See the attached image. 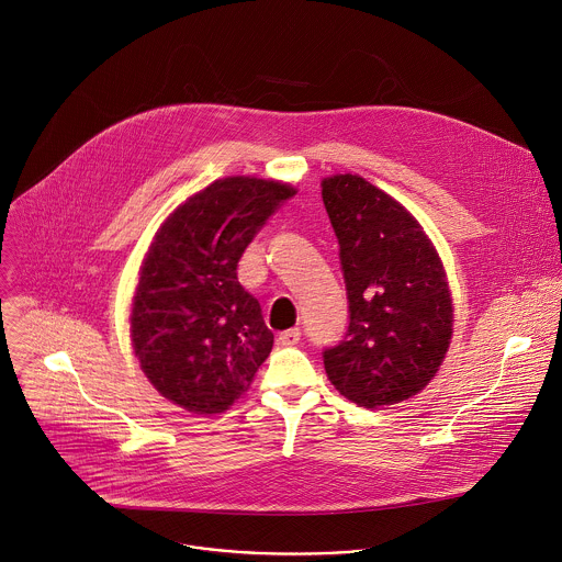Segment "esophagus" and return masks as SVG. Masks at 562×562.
Returning <instances> with one entry per match:
<instances>
[{
    "mask_svg": "<svg viewBox=\"0 0 562 562\" xmlns=\"http://www.w3.org/2000/svg\"><path fill=\"white\" fill-rule=\"evenodd\" d=\"M300 337H302L300 328H289V330H282V333H280L278 341H280L282 346H295V344L300 341Z\"/></svg>",
    "mask_w": 562,
    "mask_h": 562,
    "instance_id": "1",
    "label": "esophagus"
}]
</instances>
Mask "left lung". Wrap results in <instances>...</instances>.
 <instances>
[{
  "label": "left lung",
  "instance_id": "obj_1",
  "mask_svg": "<svg viewBox=\"0 0 562 562\" xmlns=\"http://www.w3.org/2000/svg\"><path fill=\"white\" fill-rule=\"evenodd\" d=\"M339 243L348 330L324 350L330 384L357 406L380 408L428 386L452 339L443 265L415 216L357 173L322 180Z\"/></svg>",
  "mask_w": 562,
  "mask_h": 562
}]
</instances>
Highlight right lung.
I'll list each match as a JSON object with an SVG mask.
<instances>
[{"instance_id": "right-lung-1", "label": "right lung", "mask_w": 562, "mask_h": 562, "mask_svg": "<svg viewBox=\"0 0 562 562\" xmlns=\"http://www.w3.org/2000/svg\"><path fill=\"white\" fill-rule=\"evenodd\" d=\"M286 182L229 176L178 205L154 236L132 302V346L145 378L194 415L225 413L273 346L238 260L291 199Z\"/></svg>"}]
</instances>
